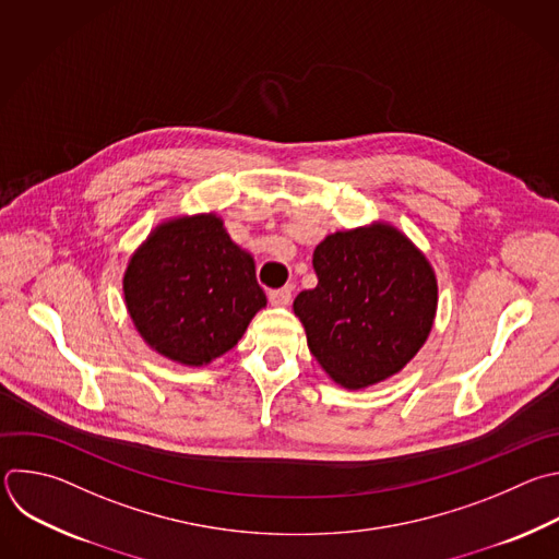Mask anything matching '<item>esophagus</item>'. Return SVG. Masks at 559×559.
Masks as SVG:
<instances>
[{
    "label": "esophagus",
    "mask_w": 559,
    "mask_h": 559,
    "mask_svg": "<svg viewBox=\"0 0 559 559\" xmlns=\"http://www.w3.org/2000/svg\"><path fill=\"white\" fill-rule=\"evenodd\" d=\"M270 302L276 307H287L292 302V285H285L281 289H272L270 294Z\"/></svg>",
    "instance_id": "1"
}]
</instances>
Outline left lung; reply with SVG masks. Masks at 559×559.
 <instances>
[{
	"instance_id": "obj_1",
	"label": "left lung",
	"mask_w": 559,
	"mask_h": 559,
	"mask_svg": "<svg viewBox=\"0 0 559 559\" xmlns=\"http://www.w3.org/2000/svg\"><path fill=\"white\" fill-rule=\"evenodd\" d=\"M318 285L294 300L307 344L329 378L357 391L395 373L428 340L437 278L389 224L329 235L313 250Z\"/></svg>"
}]
</instances>
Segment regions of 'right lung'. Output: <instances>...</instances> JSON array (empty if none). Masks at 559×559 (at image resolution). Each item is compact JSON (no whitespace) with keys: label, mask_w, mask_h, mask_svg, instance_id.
Returning <instances> with one entry per match:
<instances>
[{"label":"right lung","mask_w":559,"mask_h":559,"mask_svg":"<svg viewBox=\"0 0 559 559\" xmlns=\"http://www.w3.org/2000/svg\"><path fill=\"white\" fill-rule=\"evenodd\" d=\"M122 289L144 342L186 366L230 350L267 302L252 254L228 237L217 215L157 226L131 257Z\"/></svg>","instance_id":"1"}]
</instances>
